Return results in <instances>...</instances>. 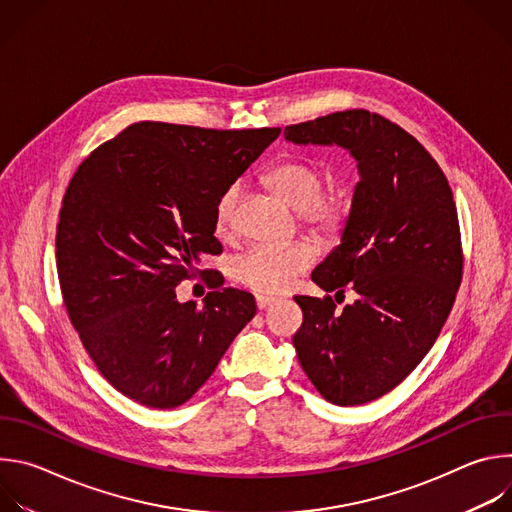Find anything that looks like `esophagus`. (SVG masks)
Listing matches in <instances>:
<instances>
[{"label": "esophagus", "mask_w": 512, "mask_h": 512, "mask_svg": "<svg viewBox=\"0 0 512 512\" xmlns=\"http://www.w3.org/2000/svg\"><path fill=\"white\" fill-rule=\"evenodd\" d=\"M255 302H257V308L263 310V308L271 306L273 302H277V298H275V296H269V294H257V296H255Z\"/></svg>", "instance_id": "obj_1"}]
</instances>
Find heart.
I'll return each instance as SVG.
<instances>
[{
  "label": "heart",
  "mask_w": 512,
  "mask_h": 512,
  "mask_svg": "<svg viewBox=\"0 0 512 512\" xmlns=\"http://www.w3.org/2000/svg\"><path fill=\"white\" fill-rule=\"evenodd\" d=\"M265 184L291 208L300 212L302 221L318 235H336L350 216V198L344 192H322V172L308 164L289 160L273 166L265 174ZM241 186L237 182L223 188L212 210V227L221 239L233 237L235 208ZM316 253L306 243L255 245L237 257L235 277L257 291H283L302 271L312 267Z\"/></svg>",
  "instance_id": "heart-1"
}]
</instances>
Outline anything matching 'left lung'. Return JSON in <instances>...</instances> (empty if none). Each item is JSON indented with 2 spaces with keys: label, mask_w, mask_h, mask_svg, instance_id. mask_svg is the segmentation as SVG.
<instances>
[{
  "label": "left lung",
  "mask_w": 512,
  "mask_h": 512,
  "mask_svg": "<svg viewBox=\"0 0 512 512\" xmlns=\"http://www.w3.org/2000/svg\"><path fill=\"white\" fill-rule=\"evenodd\" d=\"M287 141L340 145L358 162L340 245L312 281L358 298L294 300L304 322L294 346L318 393L340 407L393 391L429 352L462 281V241L452 188L423 145L389 119L348 109L287 125Z\"/></svg>",
  "instance_id": "1"
}]
</instances>
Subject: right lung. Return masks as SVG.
<instances>
[{
	"label": "right lung",
	"mask_w": 512,
	"mask_h": 512,
	"mask_svg": "<svg viewBox=\"0 0 512 512\" xmlns=\"http://www.w3.org/2000/svg\"><path fill=\"white\" fill-rule=\"evenodd\" d=\"M281 133L139 121L79 166L62 198L56 265L68 318L99 373L152 409L186 403L257 312L249 291L215 289L202 309L175 285L221 255L216 196Z\"/></svg>",
	"instance_id": "1"
}]
</instances>
